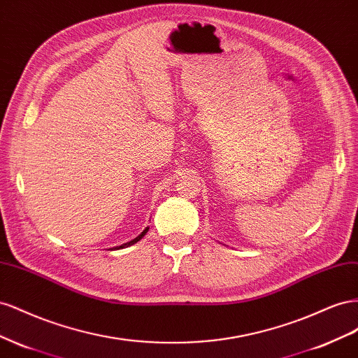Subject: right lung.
<instances>
[{"instance_id": "add662e5", "label": "right lung", "mask_w": 358, "mask_h": 358, "mask_svg": "<svg viewBox=\"0 0 358 358\" xmlns=\"http://www.w3.org/2000/svg\"><path fill=\"white\" fill-rule=\"evenodd\" d=\"M148 229H150V228L147 227V228H145L144 231H142V232L139 234V236H138L136 238H134V240H130V241H127V243H124V244H121V246H117L115 249H124V248H129V246H131V244H135V243H138V241H139V240H141L142 237H144V236H145V234L148 232Z\"/></svg>"}]
</instances>
